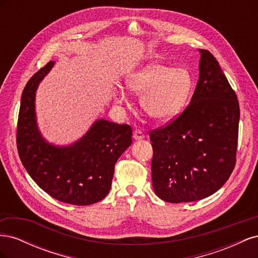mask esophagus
I'll return each instance as SVG.
<instances>
[{
	"label": "esophagus",
	"mask_w": 258,
	"mask_h": 258,
	"mask_svg": "<svg viewBox=\"0 0 258 258\" xmlns=\"http://www.w3.org/2000/svg\"><path fill=\"white\" fill-rule=\"evenodd\" d=\"M134 138H135V140H142L144 138L143 131L140 129H136V131L134 132Z\"/></svg>",
	"instance_id": "34e87169"
}]
</instances>
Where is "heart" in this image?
<instances>
[{"label":"heart","instance_id":"obj_1","mask_svg":"<svg viewBox=\"0 0 258 258\" xmlns=\"http://www.w3.org/2000/svg\"><path fill=\"white\" fill-rule=\"evenodd\" d=\"M126 84L131 92L143 95L141 104L148 116L165 121L183 110L194 80L188 70L184 68L173 69L152 62L129 75ZM115 99L123 102L124 95L118 92Z\"/></svg>","mask_w":258,"mask_h":258}]
</instances>
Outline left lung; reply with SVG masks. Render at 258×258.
Instances as JSON below:
<instances>
[{
	"mask_svg": "<svg viewBox=\"0 0 258 258\" xmlns=\"http://www.w3.org/2000/svg\"><path fill=\"white\" fill-rule=\"evenodd\" d=\"M200 52L190 103L166 126L150 131L154 190L171 204L211 196L236 166L239 101L213 54Z\"/></svg>",
	"mask_w": 258,
	"mask_h": 258,
	"instance_id": "8db88e82",
	"label": "left lung"
}]
</instances>
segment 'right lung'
Listing matches in <instances>:
<instances>
[{
    "instance_id": "add662e5",
    "label": "right lung",
    "mask_w": 258,
    "mask_h": 258,
    "mask_svg": "<svg viewBox=\"0 0 258 258\" xmlns=\"http://www.w3.org/2000/svg\"><path fill=\"white\" fill-rule=\"evenodd\" d=\"M53 61L41 68L22 91L17 122V150L23 167L41 188L66 204L88 206L110 191L115 163L132 143V129L97 120L79 142L68 147L46 143L36 127L34 97Z\"/></svg>"
}]
</instances>
